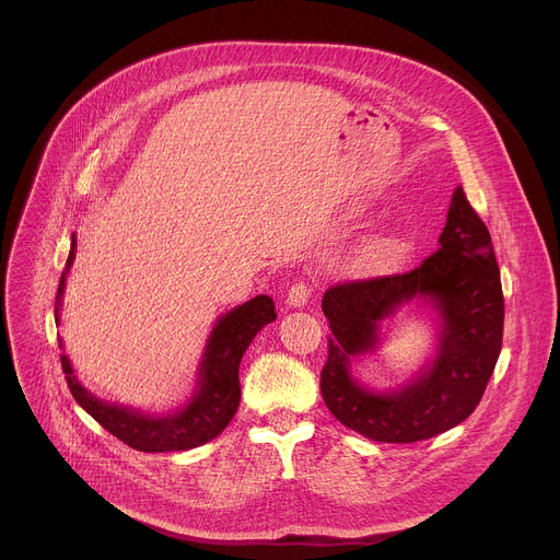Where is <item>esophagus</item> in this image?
Masks as SVG:
<instances>
[{"mask_svg": "<svg viewBox=\"0 0 560 560\" xmlns=\"http://www.w3.org/2000/svg\"><path fill=\"white\" fill-rule=\"evenodd\" d=\"M312 292H314V288H312L310 281H299V283H294V285L288 290V294H285V305H288V307H303V305L310 301Z\"/></svg>", "mask_w": 560, "mask_h": 560, "instance_id": "34e87169", "label": "esophagus"}]
</instances>
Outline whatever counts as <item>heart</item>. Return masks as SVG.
Listing matches in <instances>:
<instances>
[{
  "mask_svg": "<svg viewBox=\"0 0 560 560\" xmlns=\"http://www.w3.org/2000/svg\"><path fill=\"white\" fill-rule=\"evenodd\" d=\"M365 266L372 268V270L385 268L387 266V250H385V246H374L370 250V255L365 257Z\"/></svg>",
  "mask_w": 560,
  "mask_h": 560,
  "instance_id": "b5f03b06",
  "label": "heart"
}]
</instances>
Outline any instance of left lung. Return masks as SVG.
<instances>
[{
  "mask_svg": "<svg viewBox=\"0 0 560 560\" xmlns=\"http://www.w3.org/2000/svg\"><path fill=\"white\" fill-rule=\"evenodd\" d=\"M415 295L442 314L435 361L401 390L372 393L351 376V359L375 349L382 318ZM322 310L332 330L322 394L346 428L381 443L447 432L481 404L501 354L505 303L490 230L456 188L436 253L404 275L337 283Z\"/></svg>",
  "mask_w": 560,
  "mask_h": 560,
  "instance_id": "left-lung-1",
  "label": "left lung"
}]
</instances>
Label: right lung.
Listing matches in <instances>:
<instances>
[{
    "label": "right lung",
    "instance_id": "add662e5",
    "mask_svg": "<svg viewBox=\"0 0 560 560\" xmlns=\"http://www.w3.org/2000/svg\"><path fill=\"white\" fill-rule=\"evenodd\" d=\"M74 234L70 242V255L59 279L55 296V322L59 326V307L66 285V275L74 259ZM277 318L275 301L259 294L244 305L225 312L208 337L203 359L199 363V381L190 401L171 415H141L130 408L100 401L82 383L77 381L72 365L61 354V370L74 401L82 406L104 430L139 452H182L199 447L219 436L232 421L242 385H238V363L244 352L257 337V332ZM61 348V339H59Z\"/></svg>",
    "mask_w": 560,
    "mask_h": 560
}]
</instances>
